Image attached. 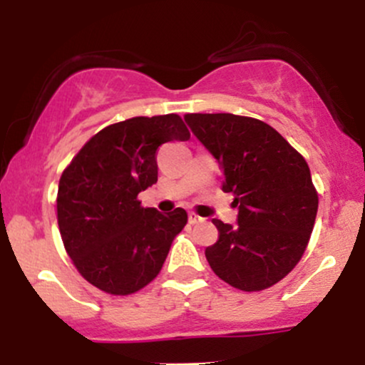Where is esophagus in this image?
<instances>
[{
  "label": "esophagus",
  "instance_id": "34e87169",
  "mask_svg": "<svg viewBox=\"0 0 365 365\" xmlns=\"http://www.w3.org/2000/svg\"><path fill=\"white\" fill-rule=\"evenodd\" d=\"M199 222H202V218L199 215H195V213H189V223H192V225H195V223H199Z\"/></svg>",
  "mask_w": 365,
  "mask_h": 365
}]
</instances>
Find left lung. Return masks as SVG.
<instances>
[{"instance_id": "obj_1", "label": "left lung", "mask_w": 365, "mask_h": 365, "mask_svg": "<svg viewBox=\"0 0 365 365\" xmlns=\"http://www.w3.org/2000/svg\"><path fill=\"white\" fill-rule=\"evenodd\" d=\"M185 123L223 171L235 195L237 225L213 220L218 241L206 259L220 279L241 291H262L302 259L314 230L319 195L310 168L287 140L255 118L185 114Z\"/></svg>"}]
</instances>
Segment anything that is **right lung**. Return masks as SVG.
Instances as JSON below:
<instances>
[{
  "mask_svg": "<svg viewBox=\"0 0 365 365\" xmlns=\"http://www.w3.org/2000/svg\"><path fill=\"white\" fill-rule=\"evenodd\" d=\"M189 138L178 114L126 119L88 140L60 176L63 246L79 274L103 293H137L161 272L187 211L163 215L137 197L158 182L159 147Z\"/></svg>",
  "mask_w": 365,
  "mask_h": 365,
  "instance_id": "right-lung-1",
  "label": "right lung"
}]
</instances>
